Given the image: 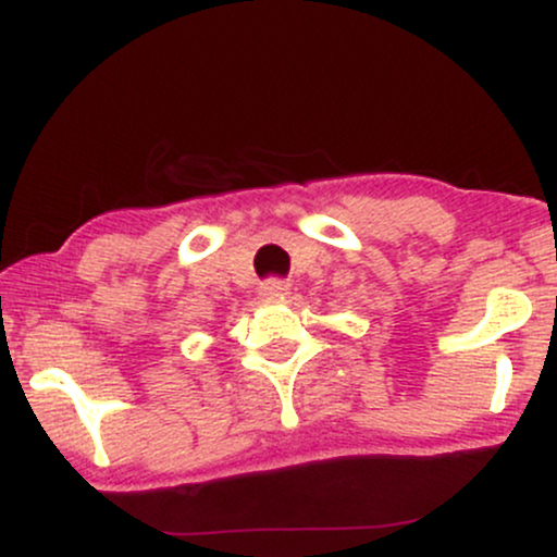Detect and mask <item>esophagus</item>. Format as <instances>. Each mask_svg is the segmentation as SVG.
Here are the masks:
<instances>
[{
  "label": "esophagus",
  "mask_w": 557,
  "mask_h": 557,
  "mask_svg": "<svg viewBox=\"0 0 557 557\" xmlns=\"http://www.w3.org/2000/svg\"><path fill=\"white\" fill-rule=\"evenodd\" d=\"M287 290H290V285H287L285 280H267V283H261L259 287V296L264 300H280L287 296Z\"/></svg>",
  "instance_id": "esophagus-1"
}]
</instances>
